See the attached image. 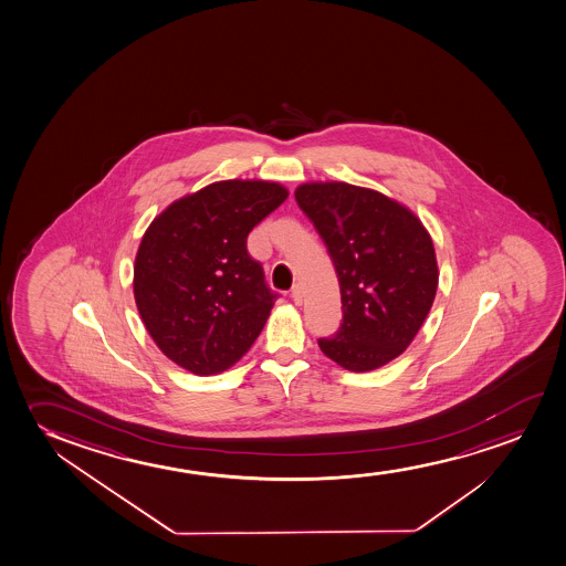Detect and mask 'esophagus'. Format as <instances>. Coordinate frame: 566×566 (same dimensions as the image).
Wrapping results in <instances>:
<instances>
[{"label":"esophagus","instance_id":"obj_1","mask_svg":"<svg viewBox=\"0 0 566 566\" xmlns=\"http://www.w3.org/2000/svg\"><path fill=\"white\" fill-rule=\"evenodd\" d=\"M290 297H292V300H294V302L300 305V303H302V287L295 284V286L292 287V292H290Z\"/></svg>","mask_w":566,"mask_h":566}]
</instances>
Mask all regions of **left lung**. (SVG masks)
I'll return each instance as SVG.
<instances>
[{"label": "left lung", "instance_id": "8db88e82", "mask_svg": "<svg viewBox=\"0 0 566 566\" xmlns=\"http://www.w3.org/2000/svg\"><path fill=\"white\" fill-rule=\"evenodd\" d=\"M295 201L315 224L336 266L344 321L321 352L367 373L409 347L438 290L432 238L411 209L370 188L307 182Z\"/></svg>", "mask_w": 566, "mask_h": 566}]
</instances>
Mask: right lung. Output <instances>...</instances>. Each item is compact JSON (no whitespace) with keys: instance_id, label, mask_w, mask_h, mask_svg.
Returning <instances> with one entry per match:
<instances>
[{"instance_id":"right-lung-1","label":"right lung","mask_w":566,"mask_h":566,"mask_svg":"<svg viewBox=\"0 0 566 566\" xmlns=\"http://www.w3.org/2000/svg\"><path fill=\"white\" fill-rule=\"evenodd\" d=\"M287 190L266 180H222L155 217L134 261V300L149 336L178 367L217 375L242 359L276 294L248 235Z\"/></svg>"}]
</instances>
